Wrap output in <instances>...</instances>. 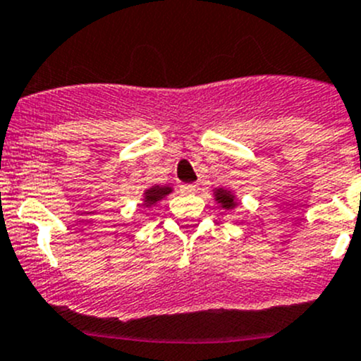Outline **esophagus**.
Here are the masks:
<instances>
[{
    "label": "esophagus",
    "instance_id": "esophagus-1",
    "mask_svg": "<svg viewBox=\"0 0 361 361\" xmlns=\"http://www.w3.org/2000/svg\"><path fill=\"white\" fill-rule=\"evenodd\" d=\"M180 190L183 192V194H195V192H199V185H195V183L181 185Z\"/></svg>",
    "mask_w": 361,
    "mask_h": 361
}]
</instances>
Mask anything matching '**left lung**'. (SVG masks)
<instances>
[{"label":"left lung","instance_id":"obj_1","mask_svg":"<svg viewBox=\"0 0 361 361\" xmlns=\"http://www.w3.org/2000/svg\"><path fill=\"white\" fill-rule=\"evenodd\" d=\"M213 194H214V201L220 204V207H224V209H234V207L239 204L238 199H235V195L232 194L231 190H227V188H214Z\"/></svg>","mask_w":361,"mask_h":361}]
</instances>
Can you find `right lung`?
I'll return each mask as SVG.
<instances>
[{
    "label": "right lung",
    "instance_id": "right-lung-1",
    "mask_svg": "<svg viewBox=\"0 0 361 361\" xmlns=\"http://www.w3.org/2000/svg\"><path fill=\"white\" fill-rule=\"evenodd\" d=\"M171 192H173V188H171V185H154V187L147 188L143 194V206L145 207H152L155 206L159 201H162L166 195H169Z\"/></svg>",
    "mask_w": 361,
    "mask_h": 361
}]
</instances>
